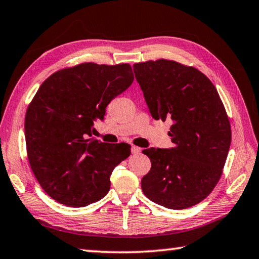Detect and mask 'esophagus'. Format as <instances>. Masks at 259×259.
I'll return each mask as SVG.
<instances>
[{
	"label": "esophagus",
	"instance_id": "34e87169",
	"mask_svg": "<svg viewBox=\"0 0 259 259\" xmlns=\"http://www.w3.org/2000/svg\"><path fill=\"white\" fill-rule=\"evenodd\" d=\"M131 150H132V154H134V155H137V154H140V152H141V148L140 147H138V146H132V148H131Z\"/></svg>",
	"mask_w": 259,
	"mask_h": 259
}]
</instances>
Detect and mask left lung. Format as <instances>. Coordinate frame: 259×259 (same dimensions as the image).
Masks as SVG:
<instances>
[{"mask_svg":"<svg viewBox=\"0 0 259 259\" xmlns=\"http://www.w3.org/2000/svg\"><path fill=\"white\" fill-rule=\"evenodd\" d=\"M153 118L172 121L171 149L142 150L152 162L145 196L170 209L194 206L222 175L232 141L229 118L215 87L194 67L158 59L133 66Z\"/></svg>","mask_w":259,"mask_h":259,"instance_id":"8db88e82","label":"left lung"}]
</instances>
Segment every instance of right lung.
<instances>
[{
	"mask_svg": "<svg viewBox=\"0 0 259 259\" xmlns=\"http://www.w3.org/2000/svg\"><path fill=\"white\" fill-rule=\"evenodd\" d=\"M134 79L128 63H79L42 82L25 114L26 152L32 172L49 196L69 207L101 200L110 176L130 156L127 143L90 138L112 99Z\"/></svg>",
	"mask_w": 259,
	"mask_h": 259,
	"instance_id": "1",
	"label": "right lung"
}]
</instances>
